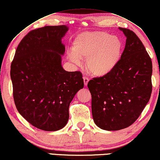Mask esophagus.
I'll return each instance as SVG.
<instances>
[{
	"instance_id": "obj_1",
	"label": "esophagus",
	"mask_w": 160,
	"mask_h": 160,
	"mask_svg": "<svg viewBox=\"0 0 160 160\" xmlns=\"http://www.w3.org/2000/svg\"><path fill=\"white\" fill-rule=\"evenodd\" d=\"M83 83H84V86H86V87H87L89 79H88V78L87 77H83Z\"/></svg>"
}]
</instances>
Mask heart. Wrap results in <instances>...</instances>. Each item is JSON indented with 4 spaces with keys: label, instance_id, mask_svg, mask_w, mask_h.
I'll list each match as a JSON object with an SVG mask.
<instances>
[{
    "label": "heart",
    "instance_id": "b5f03b06",
    "mask_svg": "<svg viewBox=\"0 0 160 160\" xmlns=\"http://www.w3.org/2000/svg\"><path fill=\"white\" fill-rule=\"evenodd\" d=\"M123 48L122 39L117 36L103 31L84 32L73 40L68 58L76 65L82 63L81 59H86L88 72L102 77L112 73L119 64Z\"/></svg>",
    "mask_w": 160,
    "mask_h": 160
}]
</instances>
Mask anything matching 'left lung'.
I'll list each match as a JSON object with an SVG mask.
<instances>
[{
	"instance_id": "obj_1",
	"label": "left lung",
	"mask_w": 160,
	"mask_h": 160,
	"mask_svg": "<svg viewBox=\"0 0 160 160\" xmlns=\"http://www.w3.org/2000/svg\"><path fill=\"white\" fill-rule=\"evenodd\" d=\"M126 45L119 64L105 77L88 83L94 122L100 129L117 131L129 127L145 107L152 94V63L133 31L119 28Z\"/></svg>"
}]
</instances>
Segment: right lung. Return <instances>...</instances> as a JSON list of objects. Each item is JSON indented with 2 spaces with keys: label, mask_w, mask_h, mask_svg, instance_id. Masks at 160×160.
<instances>
[{
  "label": "right lung",
  "mask_w": 160,
  "mask_h": 160,
  "mask_svg": "<svg viewBox=\"0 0 160 160\" xmlns=\"http://www.w3.org/2000/svg\"><path fill=\"white\" fill-rule=\"evenodd\" d=\"M65 25L29 32L17 47L11 66L13 99L18 112L44 131H57L68 121V107L83 87L80 72H66L61 64Z\"/></svg>",
  "instance_id": "right-lung-1"
}]
</instances>
